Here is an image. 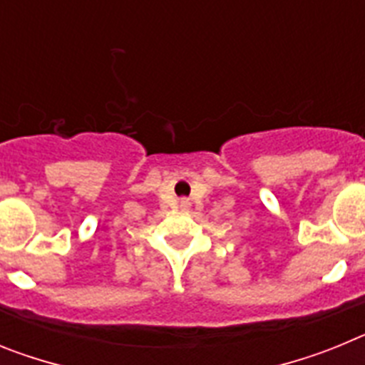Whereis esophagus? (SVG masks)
<instances>
[{
	"label": "esophagus",
	"instance_id": "34e87169",
	"mask_svg": "<svg viewBox=\"0 0 365 365\" xmlns=\"http://www.w3.org/2000/svg\"><path fill=\"white\" fill-rule=\"evenodd\" d=\"M188 206H190V202L186 201V199H182V201H180V208H185V210H186Z\"/></svg>",
	"mask_w": 365,
	"mask_h": 365
}]
</instances>
